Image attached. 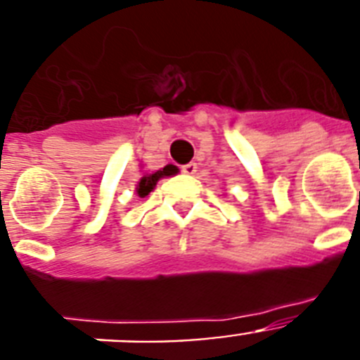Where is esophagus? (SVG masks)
<instances>
[{"mask_svg": "<svg viewBox=\"0 0 360 360\" xmlns=\"http://www.w3.org/2000/svg\"><path fill=\"white\" fill-rule=\"evenodd\" d=\"M196 169H198V165H196L195 162H189V164L182 165V173L184 174H195Z\"/></svg>", "mask_w": 360, "mask_h": 360, "instance_id": "esophagus-1", "label": "esophagus"}]
</instances>
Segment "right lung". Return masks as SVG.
<instances>
[{
	"label": "right lung",
	"mask_w": 360,
	"mask_h": 360,
	"mask_svg": "<svg viewBox=\"0 0 360 360\" xmlns=\"http://www.w3.org/2000/svg\"><path fill=\"white\" fill-rule=\"evenodd\" d=\"M174 173H176V167H174V165H165L164 169H158L155 171V173L144 174V176L141 178V182L136 184V195L141 196V198H144V196H148L149 193L155 189V186H157V182L160 180V178L171 176V174Z\"/></svg>",
	"instance_id": "obj_1"
}]
</instances>
